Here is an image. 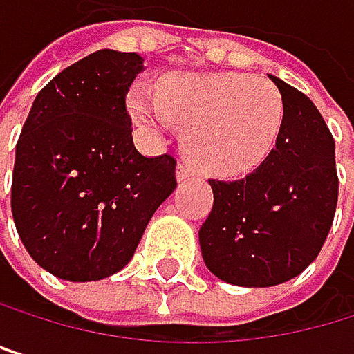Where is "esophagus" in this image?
Segmentation results:
<instances>
[{"mask_svg": "<svg viewBox=\"0 0 354 354\" xmlns=\"http://www.w3.org/2000/svg\"><path fill=\"white\" fill-rule=\"evenodd\" d=\"M193 169L183 161V163H178V167H176V178H178V183H187V180H191L193 178Z\"/></svg>", "mask_w": 354, "mask_h": 354, "instance_id": "34e87169", "label": "esophagus"}]
</instances>
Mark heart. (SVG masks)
Here are the masks:
<instances>
[{"label": "heart", "mask_w": 354, "mask_h": 354, "mask_svg": "<svg viewBox=\"0 0 354 354\" xmlns=\"http://www.w3.org/2000/svg\"><path fill=\"white\" fill-rule=\"evenodd\" d=\"M129 110L136 123L151 131L185 125L189 155L201 169L216 176L259 167L274 151L284 120L278 88L238 72L176 76L163 95L136 86Z\"/></svg>", "instance_id": "heart-1"}]
</instances>
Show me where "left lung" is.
Here are the masks:
<instances>
[{"mask_svg":"<svg viewBox=\"0 0 354 354\" xmlns=\"http://www.w3.org/2000/svg\"><path fill=\"white\" fill-rule=\"evenodd\" d=\"M284 120L270 157L240 180H208L214 206L199 229L206 268L261 289L299 276L321 252L337 203L335 142L304 93L268 74Z\"/></svg>","mask_w":354,"mask_h":354,"instance_id":"obj_1","label":"left lung"}]
</instances>
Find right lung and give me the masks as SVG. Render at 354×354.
I'll return each instance as SVG.
<instances>
[{"label":"right lung","instance_id":"add662e5","mask_svg":"<svg viewBox=\"0 0 354 354\" xmlns=\"http://www.w3.org/2000/svg\"><path fill=\"white\" fill-rule=\"evenodd\" d=\"M142 72L138 53L97 50L39 91L25 120L12 216L31 259L61 280L123 270L176 189L174 157L133 146L125 97Z\"/></svg>","mask_w":354,"mask_h":354}]
</instances>
